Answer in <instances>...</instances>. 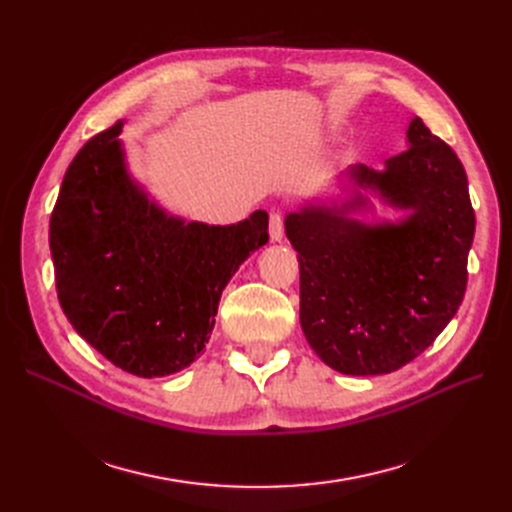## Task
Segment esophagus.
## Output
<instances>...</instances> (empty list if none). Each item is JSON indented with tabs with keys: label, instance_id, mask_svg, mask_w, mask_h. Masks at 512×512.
<instances>
[{
	"label": "esophagus",
	"instance_id": "esophagus-1",
	"mask_svg": "<svg viewBox=\"0 0 512 512\" xmlns=\"http://www.w3.org/2000/svg\"><path fill=\"white\" fill-rule=\"evenodd\" d=\"M269 237H271V241H282L284 239V218H282V213H271L269 215Z\"/></svg>",
	"mask_w": 512,
	"mask_h": 512
}]
</instances>
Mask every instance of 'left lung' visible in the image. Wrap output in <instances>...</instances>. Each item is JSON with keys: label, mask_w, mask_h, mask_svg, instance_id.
<instances>
[{"label": "left lung", "mask_w": 512, "mask_h": 512, "mask_svg": "<svg viewBox=\"0 0 512 512\" xmlns=\"http://www.w3.org/2000/svg\"><path fill=\"white\" fill-rule=\"evenodd\" d=\"M408 149L384 170L348 168L352 196L286 215L299 252L301 329L320 359L348 376H378L414 361L453 320L468 284L474 209L455 151L414 117ZM374 191L407 211L399 223L349 218Z\"/></svg>", "instance_id": "obj_1"}]
</instances>
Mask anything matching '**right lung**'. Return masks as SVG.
Wrapping results in <instances>:
<instances>
[{
  "label": "right lung",
  "mask_w": 512,
  "mask_h": 512,
  "mask_svg": "<svg viewBox=\"0 0 512 512\" xmlns=\"http://www.w3.org/2000/svg\"><path fill=\"white\" fill-rule=\"evenodd\" d=\"M121 128L89 138L61 181L49 228L57 297L113 365L160 378L203 352L222 290L269 241V215L209 226L166 213L132 179Z\"/></svg>",
  "instance_id": "obj_1"
}]
</instances>
